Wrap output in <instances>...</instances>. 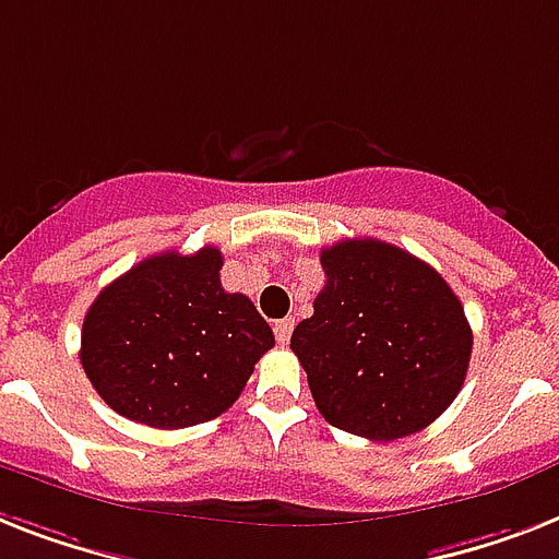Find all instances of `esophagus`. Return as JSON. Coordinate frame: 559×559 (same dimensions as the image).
<instances>
[{
    "label": "esophagus",
    "mask_w": 559,
    "mask_h": 559,
    "mask_svg": "<svg viewBox=\"0 0 559 559\" xmlns=\"http://www.w3.org/2000/svg\"><path fill=\"white\" fill-rule=\"evenodd\" d=\"M293 326H295L293 319L275 321V338H278V344H287L289 342V335H293Z\"/></svg>",
    "instance_id": "1"
}]
</instances>
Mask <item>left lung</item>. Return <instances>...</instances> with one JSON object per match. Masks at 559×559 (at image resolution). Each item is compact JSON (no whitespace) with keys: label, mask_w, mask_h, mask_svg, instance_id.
Wrapping results in <instances>:
<instances>
[{"label":"left lung","mask_w":559,"mask_h":559,"mask_svg":"<svg viewBox=\"0 0 559 559\" xmlns=\"http://www.w3.org/2000/svg\"><path fill=\"white\" fill-rule=\"evenodd\" d=\"M324 289L289 347L333 428L390 442L442 416L468 373L474 333L433 266L376 238L321 249Z\"/></svg>","instance_id":"8db88e82"}]
</instances>
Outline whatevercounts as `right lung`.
<instances>
[{"label":"right lung","instance_id":"add662e5","mask_svg":"<svg viewBox=\"0 0 559 559\" xmlns=\"http://www.w3.org/2000/svg\"><path fill=\"white\" fill-rule=\"evenodd\" d=\"M221 266L215 247L160 252L97 295L80 361L111 411L177 430L235 405L275 335L247 295L221 287Z\"/></svg>","mask_w":559,"mask_h":559}]
</instances>
